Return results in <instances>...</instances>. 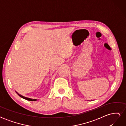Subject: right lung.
<instances>
[{
  "label": "right lung",
  "mask_w": 126,
  "mask_h": 126,
  "mask_svg": "<svg viewBox=\"0 0 126 126\" xmlns=\"http://www.w3.org/2000/svg\"><path fill=\"white\" fill-rule=\"evenodd\" d=\"M18 94L19 96L20 97L25 99H26V100H29V101H36V99H30V98H26V97H24V96H22L21 95L19 94Z\"/></svg>",
  "instance_id": "1"
}]
</instances>
